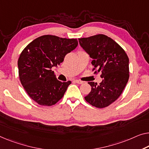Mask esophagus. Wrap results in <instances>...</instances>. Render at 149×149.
<instances>
[{"mask_svg": "<svg viewBox=\"0 0 149 149\" xmlns=\"http://www.w3.org/2000/svg\"><path fill=\"white\" fill-rule=\"evenodd\" d=\"M74 81L75 82V83H77V84H83V81H80V80H78V79H75Z\"/></svg>", "mask_w": 149, "mask_h": 149, "instance_id": "34e87169", "label": "esophagus"}]
</instances>
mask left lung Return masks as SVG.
Segmentation results:
<instances>
[{
    "mask_svg": "<svg viewBox=\"0 0 149 149\" xmlns=\"http://www.w3.org/2000/svg\"><path fill=\"white\" fill-rule=\"evenodd\" d=\"M82 48L93 59L94 74L101 73V83L88 82L91 92L84 97L93 106L102 108L116 101L129 78V59L123 48L110 37L99 34L78 39Z\"/></svg>",
    "mask_w": 149,
    "mask_h": 149,
    "instance_id": "1",
    "label": "left lung"
}]
</instances>
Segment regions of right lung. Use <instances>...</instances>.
I'll return each mask as SVG.
<instances>
[{"instance_id":"1","label":"right lung","mask_w":149,"mask_h":149,"mask_svg":"<svg viewBox=\"0 0 149 149\" xmlns=\"http://www.w3.org/2000/svg\"><path fill=\"white\" fill-rule=\"evenodd\" d=\"M77 45L75 39L46 35L33 40L21 52L18 60L20 81L39 105H54L64 96L72 82L59 81L52 68L62 63Z\"/></svg>"}]
</instances>
